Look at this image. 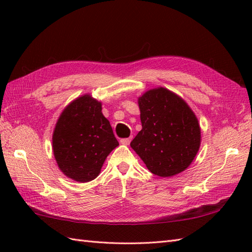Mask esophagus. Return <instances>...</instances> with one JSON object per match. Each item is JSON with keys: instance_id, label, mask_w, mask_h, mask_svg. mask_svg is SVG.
I'll return each instance as SVG.
<instances>
[{"instance_id": "34e87169", "label": "esophagus", "mask_w": 252, "mask_h": 252, "mask_svg": "<svg viewBox=\"0 0 252 252\" xmlns=\"http://www.w3.org/2000/svg\"><path fill=\"white\" fill-rule=\"evenodd\" d=\"M130 142H131L130 137L129 138H121V140H120V143L122 144V145H129Z\"/></svg>"}]
</instances>
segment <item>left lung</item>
I'll use <instances>...</instances> for the list:
<instances>
[{
	"label": "left lung",
	"instance_id": "left-lung-1",
	"mask_svg": "<svg viewBox=\"0 0 252 252\" xmlns=\"http://www.w3.org/2000/svg\"><path fill=\"white\" fill-rule=\"evenodd\" d=\"M142 130L131 147L155 175L168 178L189 167L199 151L200 126L179 95L164 88L138 97Z\"/></svg>",
	"mask_w": 252,
	"mask_h": 252
}]
</instances>
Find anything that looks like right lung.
Here are the masks:
<instances>
[{
  "instance_id": "obj_1",
  "label": "right lung",
  "mask_w": 252,
  "mask_h": 252,
  "mask_svg": "<svg viewBox=\"0 0 252 252\" xmlns=\"http://www.w3.org/2000/svg\"><path fill=\"white\" fill-rule=\"evenodd\" d=\"M118 145L110 123L101 112V103L90 94L80 96L63 110L53 133L58 168L80 183L94 180Z\"/></svg>"
}]
</instances>
